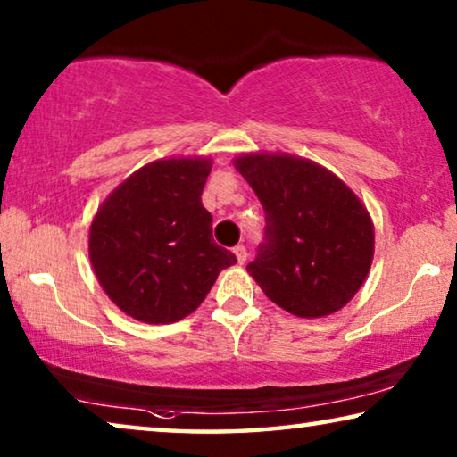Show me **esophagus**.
<instances>
[{
    "label": "esophagus",
    "instance_id": "obj_1",
    "mask_svg": "<svg viewBox=\"0 0 457 457\" xmlns=\"http://www.w3.org/2000/svg\"><path fill=\"white\" fill-rule=\"evenodd\" d=\"M234 254L237 258V262L244 264V262H246V258H248V250H246V246H244V244H237V246L234 248Z\"/></svg>",
    "mask_w": 457,
    "mask_h": 457
}]
</instances>
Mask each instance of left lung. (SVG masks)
I'll list each match as a JSON object with an SVG mask.
<instances>
[{
	"label": "left lung",
	"instance_id": "obj_1",
	"mask_svg": "<svg viewBox=\"0 0 457 457\" xmlns=\"http://www.w3.org/2000/svg\"><path fill=\"white\" fill-rule=\"evenodd\" d=\"M236 168L264 209V237L246 267L264 295L299 318L349 303L373 258V223L357 195L295 155L250 154Z\"/></svg>",
	"mask_w": 457,
	"mask_h": 457
}]
</instances>
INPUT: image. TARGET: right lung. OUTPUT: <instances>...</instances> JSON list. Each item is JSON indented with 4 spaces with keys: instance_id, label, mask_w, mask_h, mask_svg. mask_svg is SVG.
<instances>
[{
    "instance_id": "add662e5",
    "label": "right lung",
    "mask_w": 457,
    "mask_h": 457,
    "mask_svg": "<svg viewBox=\"0 0 457 457\" xmlns=\"http://www.w3.org/2000/svg\"><path fill=\"white\" fill-rule=\"evenodd\" d=\"M209 160H158L137 170L98 209L90 261L102 289L147 324L179 322L199 308L236 262L213 242L201 195Z\"/></svg>"
}]
</instances>
